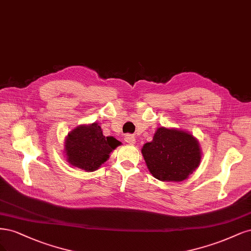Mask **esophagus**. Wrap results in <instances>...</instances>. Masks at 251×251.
<instances>
[{"label": "esophagus", "instance_id": "34e87169", "mask_svg": "<svg viewBox=\"0 0 251 251\" xmlns=\"http://www.w3.org/2000/svg\"><path fill=\"white\" fill-rule=\"evenodd\" d=\"M135 136L134 135H132V134H127L126 136H125V142H127L128 144H135Z\"/></svg>", "mask_w": 251, "mask_h": 251}]
</instances>
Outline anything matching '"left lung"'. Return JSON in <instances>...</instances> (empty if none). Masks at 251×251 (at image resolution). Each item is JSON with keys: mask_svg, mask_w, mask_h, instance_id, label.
Returning a JSON list of instances; mask_svg holds the SVG:
<instances>
[{"mask_svg": "<svg viewBox=\"0 0 251 251\" xmlns=\"http://www.w3.org/2000/svg\"><path fill=\"white\" fill-rule=\"evenodd\" d=\"M142 154L150 173L161 181H182L200 164L201 151L192 134L178 129L158 128Z\"/></svg>", "mask_w": 251, "mask_h": 251, "instance_id": "left-lung-1", "label": "left lung"}]
</instances>
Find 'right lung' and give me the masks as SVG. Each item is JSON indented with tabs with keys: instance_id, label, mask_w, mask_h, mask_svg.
<instances>
[{
	"instance_id": "1",
	"label": "right lung",
	"mask_w": 251,
	"mask_h": 251,
	"mask_svg": "<svg viewBox=\"0 0 251 251\" xmlns=\"http://www.w3.org/2000/svg\"><path fill=\"white\" fill-rule=\"evenodd\" d=\"M121 142L112 136H104L98 124L82 125L72 130L66 140L68 161L85 171H95L107 160L110 152Z\"/></svg>"
}]
</instances>
